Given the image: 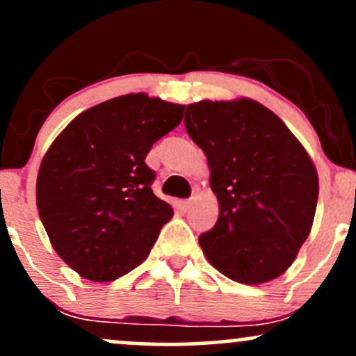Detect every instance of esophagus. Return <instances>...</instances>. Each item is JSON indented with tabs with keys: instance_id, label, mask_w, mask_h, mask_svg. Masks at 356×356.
Here are the masks:
<instances>
[{
	"instance_id": "34e87169",
	"label": "esophagus",
	"mask_w": 356,
	"mask_h": 356,
	"mask_svg": "<svg viewBox=\"0 0 356 356\" xmlns=\"http://www.w3.org/2000/svg\"><path fill=\"white\" fill-rule=\"evenodd\" d=\"M191 206H192V199H184V201L179 202V209L184 212H186L187 209H191Z\"/></svg>"
}]
</instances>
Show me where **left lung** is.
Segmentation results:
<instances>
[{
    "label": "left lung",
    "instance_id": "1",
    "mask_svg": "<svg viewBox=\"0 0 356 356\" xmlns=\"http://www.w3.org/2000/svg\"><path fill=\"white\" fill-rule=\"evenodd\" d=\"M184 124L204 150L219 218L199 236L204 254L232 281L259 284L291 266L312 231L318 174L280 117L254 100H202Z\"/></svg>",
    "mask_w": 356,
    "mask_h": 356
}]
</instances>
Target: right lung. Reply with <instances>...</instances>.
Wrapping results in <instances>:
<instances>
[{
  "mask_svg": "<svg viewBox=\"0 0 356 356\" xmlns=\"http://www.w3.org/2000/svg\"><path fill=\"white\" fill-rule=\"evenodd\" d=\"M184 105L145 93L85 110L55 138L36 181L40 219L58 256L90 281H113L149 256L174 211L152 192V145Z\"/></svg>",
  "mask_w": 356,
  "mask_h": 356,
  "instance_id": "obj_1",
  "label": "right lung"
}]
</instances>
